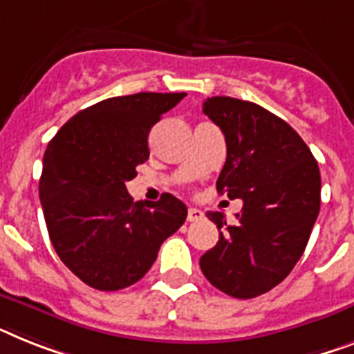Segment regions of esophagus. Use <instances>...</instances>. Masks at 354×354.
Wrapping results in <instances>:
<instances>
[{"mask_svg":"<svg viewBox=\"0 0 354 354\" xmlns=\"http://www.w3.org/2000/svg\"><path fill=\"white\" fill-rule=\"evenodd\" d=\"M203 215H204V213L201 212V209H198V208H189L188 209V221H189V223L201 221V218H203Z\"/></svg>","mask_w":354,"mask_h":354,"instance_id":"1","label":"esophagus"}]
</instances>
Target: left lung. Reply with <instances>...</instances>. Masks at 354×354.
I'll list each match as a JSON object with an SVG mask.
<instances>
[{
  "label": "left lung",
  "mask_w": 354,
  "mask_h": 354,
  "mask_svg": "<svg viewBox=\"0 0 354 354\" xmlns=\"http://www.w3.org/2000/svg\"><path fill=\"white\" fill-rule=\"evenodd\" d=\"M203 112L226 139L217 192L242 198L236 221L208 212L218 242L201 257L204 277L235 299H255L291 273L320 212V170L302 137L250 101L208 97Z\"/></svg>",
  "instance_id": "8db88e82"
}]
</instances>
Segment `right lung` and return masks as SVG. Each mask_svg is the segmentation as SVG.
Listing matches in <instances>:
<instances>
[{
  "instance_id": "right-lung-1",
  "label": "right lung",
  "mask_w": 354,
  "mask_h": 354,
  "mask_svg": "<svg viewBox=\"0 0 354 354\" xmlns=\"http://www.w3.org/2000/svg\"><path fill=\"white\" fill-rule=\"evenodd\" d=\"M184 95L104 99L75 113L48 142L39 179L46 230L63 264L90 288L136 284L186 221L188 209L174 195L133 203L127 189L150 157L151 127Z\"/></svg>"
}]
</instances>
